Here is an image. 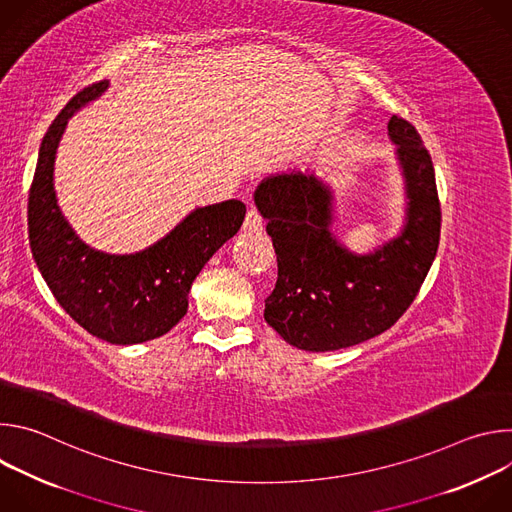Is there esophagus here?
Listing matches in <instances>:
<instances>
[{
    "instance_id": "obj_1",
    "label": "esophagus",
    "mask_w": 512,
    "mask_h": 512,
    "mask_svg": "<svg viewBox=\"0 0 512 512\" xmlns=\"http://www.w3.org/2000/svg\"><path fill=\"white\" fill-rule=\"evenodd\" d=\"M263 227H265V223H263V216H261V212H259L255 206H251V208L247 210L243 229H245L247 233H261V231H263Z\"/></svg>"
}]
</instances>
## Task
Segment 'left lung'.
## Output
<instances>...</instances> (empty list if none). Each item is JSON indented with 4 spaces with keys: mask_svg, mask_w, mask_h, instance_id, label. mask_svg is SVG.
<instances>
[{
    "mask_svg": "<svg viewBox=\"0 0 512 512\" xmlns=\"http://www.w3.org/2000/svg\"><path fill=\"white\" fill-rule=\"evenodd\" d=\"M405 176L401 235L369 255L344 249L330 231L332 192L314 174H275L255 190L277 255L265 322L291 346L328 352L389 330L413 304L440 245L442 208L431 156L417 129L389 119Z\"/></svg>",
    "mask_w": 512,
    "mask_h": 512,
    "instance_id": "left-lung-1",
    "label": "left lung"
}]
</instances>
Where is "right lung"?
I'll return each mask as SVG.
<instances>
[{
    "label": "right lung",
    "instance_id": "obj_1",
    "mask_svg": "<svg viewBox=\"0 0 512 512\" xmlns=\"http://www.w3.org/2000/svg\"><path fill=\"white\" fill-rule=\"evenodd\" d=\"M107 87V81L85 87L48 127L28 194V237L44 281L72 320L111 344H139L164 336L186 316L192 281L237 235L247 208L241 200L196 208L170 235L135 255L85 245L56 204L54 156L68 117Z\"/></svg>",
    "mask_w": 512,
    "mask_h": 512
}]
</instances>
